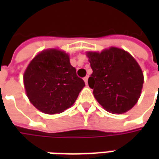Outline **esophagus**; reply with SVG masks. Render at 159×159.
<instances>
[{
  "label": "esophagus",
  "instance_id": "34e87169",
  "mask_svg": "<svg viewBox=\"0 0 159 159\" xmlns=\"http://www.w3.org/2000/svg\"><path fill=\"white\" fill-rule=\"evenodd\" d=\"M88 79H89V76H86L84 78H83V80H84V82H85L86 84H88Z\"/></svg>",
  "mask_w": 159,
  "mask_h": 159
}]
</instances>
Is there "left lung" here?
I'll return each mask as SVG.
<instances>
[{"instance_id": "1", "label": "left lung", "mask_w": 159, "mask_h": 159, "mask_svg": "<svg viewBox=\"0 0 159 159\" xmlns=\"http://www.w3.org/2000/svg\"><path fill=\"white\" fill-rule=\"evenodd\" d=\"M93 73L89 85L94 98L111 113H124L136 104L143 86L140 66L129 52L111 48L88 52Z\"/></svg>"}]
</instances>
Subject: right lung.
I'll use <instances>...</instances> for the list:
<instances>
[{"label":"right lung","instance_id":"add662e5","mask_svg":"<svg viewBox=\"0 0 159 159\" xmlns=\"http://www.w3.org/2000/svg\"><path fill=\"white\" fill-rule=\"evenodd\" d=\"M24 83L30 101L47 114L68 109L85 86L68 54L56 49L42 52L32 59L24 74Z\"/></svg>","mask_w":159,"mask_h":159}]
</instances>
